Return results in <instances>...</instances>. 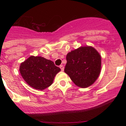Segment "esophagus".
<instances>
[{
  "mask_svg": "<svg viewBox=\"0 0 126 126\" xmlns=\"http://www.w3.org/2000/svg\"><path fill=\"white\" fill-rule=\"evenodd\" d=\"M60 69H61L62 71H63V70H64V66H63V65H60Z\"/></svg>",
  "mask_w": 126,
  "mask_h": 126,
  "instance_id": "obj_1",
  "label": "esophagus"
}]
</instances>
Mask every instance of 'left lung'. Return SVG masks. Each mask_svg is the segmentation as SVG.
<instances>
[{"label":"left lung","mask_w":126,"mask_h":126,"mask_svg":"<svg viewBox=\"0 0 126 126\" xmlns=\"http://www.w3.org/2000/svg\"><path fill=\"white\" fill-rule=\"evenodd\" d=\"M64 72L79 87L87 88L97 79L101 72V58L92 47H81L66 56Z\"/></svg>","instance_id":"left-lung-1"}]
</instances>
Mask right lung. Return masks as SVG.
<instances>
[{"instance_id":"1","label":"right lung","mask_w":126,"mask_h":126,"mask_svg":"<svg viewBox=\"0 0 126 126\" xmlns=\"http://www.w3.org/2000/svg\"><path fill=\"white\" fill-rule=\"evenodd\" d=\"M19 71L30 86L43 90L52 84L54 76L60 69L51 60L40 56H31L21 63Z\"/></svg>"}]
</instances>
